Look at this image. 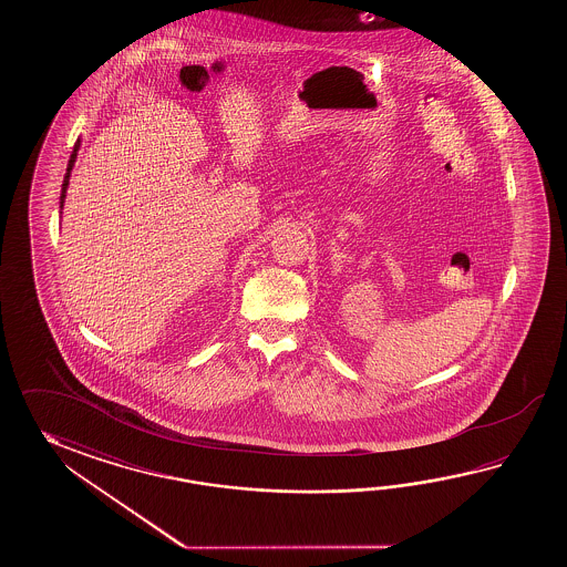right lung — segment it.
<instances>
[{"instance_id":"add662e5","label":"right lung","mask_w":567,"mask_h":567,"mask_svg":"<svg viewBox=\"0 0 567 567\" xmlns=\"http://www.w3.org/2000/svg\"><path fill=\"white\" fill-rule=\"evenodd\" d=\"M79 147H81V140H76V144H74L73 154H71L69 166H66V174H64V181H62L61 210L62 206H64V198H66V188H69V181H71V172H73L74 162H76V152H79Z\"/></svg>"}]
</instances>
